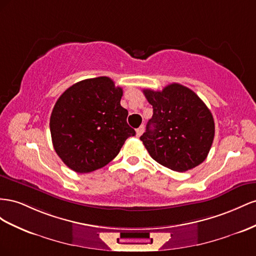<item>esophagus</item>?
Here are the masks:
<instances>
[{"label":"esophagus","mask_w":256,"mask_h":256,"mask_svg":"<svg viewBox=\"0 0 256 256\" xmlns=\"http://www.w3.org/2000/svg\"><path fill=\"white\" fill-rule=\"evenodd\" d=\"M144 126H140V128H138L136 130V136L140 137V136L144 133Z\"/></svg>","instance_id":"esophagus-1"}]
</instances>
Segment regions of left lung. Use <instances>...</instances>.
<instances>
[{
  "label": "left lung",
  "instance_id": "8db88e82",
  "mask_svg": "<svg viewBox=\"0 0 256 256\" xmlns=\"http://www.w3.org/2000/svg\"><path fill=\"white\" fill-rule=\"evenodd\" d=\"M153 116L140 140L151 158L174 172H184L206 160L214 138V116L188 88L172 84L162 91L144 89Z\"/></svg>",
  "mask_w": 256,
  "mask_h": 256
}]
</instances>
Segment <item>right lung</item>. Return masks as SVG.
I'll use <instances>...</instances> for the list:
<instances>
[{
    "instance_id": "add662e5",
    "label": "right lung",
    "mask_w": 256,
    "mask_h": 256,
    "mask_svg": "<svg viewBox=\"0 0 256 256\" xmlns=\"http://www.w3.org/2000/svg\"><path fill=\"white\" fill-rule=\"evenodd\" d=\"M122 88L109 77L86 79L58 98L50 116L54 148L64 164L76 172L102 168L136 133L120 104Z\"/></svg>"
}]
</instances>
